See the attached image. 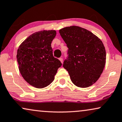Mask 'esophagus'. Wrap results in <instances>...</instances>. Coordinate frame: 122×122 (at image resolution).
<instances>
[{
    "label": "esophagus",
    "mask_w": 122,
    "mask_h": 122,
    "mask_svg": "<svg viewBox=\"0 0 122 122\" xmlns=\"http://www.w3.org/2000/svg\"><path fill=\"white\" fill-rule=\"evenodd\" d=\"M59 60L60 61H61V63H63V59L62 58H59Z\"/></svg>",
    "instance_id": "34e87169"
}]
</instances>
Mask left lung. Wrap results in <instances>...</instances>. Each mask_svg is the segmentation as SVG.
Segmentation results:
<instances>
[{
  "label": "left lung",
  "mask_w": 122,
  "mask_h": 122,
  "mask_svg": "<svg viewBox=\"0 0 122 122\" xmlns=\"http://www.w3.org/2000/svg\"><path fill=\"white\" fill-rule=\"evenodd\" d=\"M68 48L63 67L73 84L87 87L96 82L103 72L106 59L102 42L91 32L76 26L59 30Z\"/></svg>",
  "instance_id": "1"
}]
</instances>
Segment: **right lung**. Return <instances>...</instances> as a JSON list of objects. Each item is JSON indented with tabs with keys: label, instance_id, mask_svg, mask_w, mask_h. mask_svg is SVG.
<instances>
[{
	"label": "right lung",
	"instance_id": "1",
	"mask_svg": "<svg viewBox=\"0 0 122 122\" xmlns=\"http://www.w3.org/2000/svg\"><path fill=\"white\" fill-rule=\"evenodd\" d=\"M56 36L55 30L36 32L21 44L17 52L19 71L26 82L42 89L53 82L59 60L53 56L51 43Z\"/></svg>",
	"mask_w": 122,
	"mask_h": 122
}]
</instances>
